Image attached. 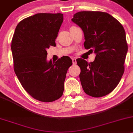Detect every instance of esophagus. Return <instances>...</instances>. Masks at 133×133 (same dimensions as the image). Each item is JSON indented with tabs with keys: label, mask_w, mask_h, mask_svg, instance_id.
Listing matches in <instances>:
<instances>
[{
	"label": "esophagus",
	"mask_w": 133,
	"mask_h": 133,
	"mask_svg": "<svg viewBox=\"0 0 133 133\" xmlns=\"http://www.w3.org/2000/svg\"><path fill=\"white\" fill-rule=\"evenodd\" d=\"M72 62H73V65H76L77 63V61L75 58H72Z\"/></svg>",
	"instance_id": "obj_1"
}]
</instances>
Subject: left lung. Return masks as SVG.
<instances>
[{"instance_id":"8db88e82","label":"left lung","mask_w":133,"mask_h":133,"mask_svg":"<svg viewBox=\"0 0 133 133\" xmlns=\"http://www.w3.org/2000/svg\"><path fill=\"white\" fill-rule=\"evenodd\" d=\"M72 21L83 31L85 49L96 54L93 62L76 60L84 92L95 98L107 95L116 88L124 72L128 48L124 27L112 16L101 11L78 12Z\"/></svg>"}]
</instances>
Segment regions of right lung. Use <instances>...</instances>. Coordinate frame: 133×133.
Masks as SVG:
<instances>
[{
  "label": "right lung",
  "instance_id": "right-lung-1",
  "mask_svg": "<svg viewBox=\"0 0 133 133\" xmlns=\"http://www.w3.org/2000/svg\"><path fill=\"white\" fill-rule=\"evenodd\" d=\"M63 21L61 13H38L23 19L16 27L11 42L14 70L23 88L34 99L52 102L64 91V82L72 61L63 56L47 61V49L55 40Z\"/></svg>",
  "mask_w": 133,
  "mask_h": 133
}]
</instances>
